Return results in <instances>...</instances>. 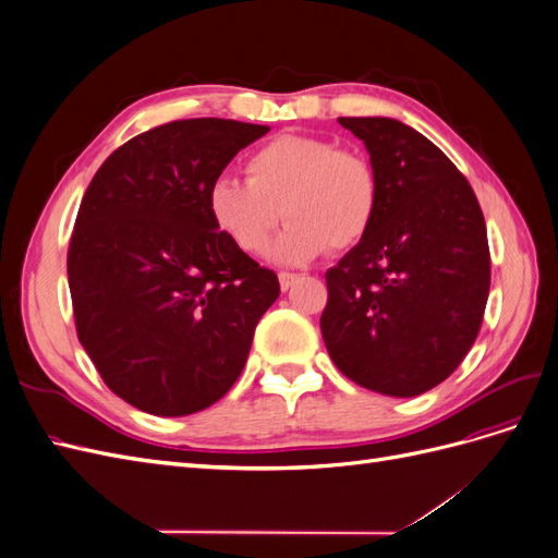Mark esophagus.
<instances>
[{"mask_svg": "<svg viewBox=\"0 0 558 558\" xmlns=\"http://www.w3.org/2000/svg\"><path fill=\"white\" fill-rule=\"evenodd\" d=\"M300 281V275H293V272H279V286L281 291L286 293L289 289H293V283Z\"/></svg>", "mask_w": 558, "mask_h": 558, "instance_id": "esophagus-1", "label": "esophagus"}]
</instances>
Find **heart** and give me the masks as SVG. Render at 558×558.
Listing matches in <instances>:
<instances>
[{
	"label": "heart",
	"instance_id": "b5f03b06",
	"mask_svg": "<svg viewBox=\"0 0 558 558\" xmlns=\"http://www.w3.org/2000/svg\"><path fill=\"white\" fill-rule=\"evenodd\" d=\"M248 181L218 177L207 209L216 230L244 253L267 246L286 221L269 258L283 265L314 260L326 248L347 251L373 228L379 177L361 150L286 132L258 146L246 160Z\"/></svg>",
	"mask_w": 558,
	"mask_h": 558
}]
</instances>
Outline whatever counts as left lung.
Wrapping results in <instances>:
<instances>
[{
    "instance_id": "left-lung-1",
    "label": "left lung",
    "mask_w": 558,
    "mask_h": 558,
    "mask_svg": "<svg viewBox=\"0 0 558 558\" xmlns=\"http://www.w3.org/2000/svg\"><path fill=\"white\" fill-rule=\"evenodd\" d=\"M379 177L373 228L326 272L320 335L351 381L393 398L430 391L475 344L492 283L468 179L396 118H337Z\"/></svg>"
}]
</instances>
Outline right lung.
I'll list each match as a JSON object with an SVG mask.
<instances>
[{
    "label": "right lung",
    "instance_id": "add662e5",
    "mask_svg": "<svg viewBox=\"0 0 558 558\" xmlns=\"http://www.w3.org/2000/svg\"><path fill=\"white\" fill-rule=\"evenodd\" d=\"M267 125L174 121L116 148L66 253L78 340L111 391L156 416L221 400L279 279L216 230L207 193Z\"/></svg>",
    "mask_w": 558,
    "mask_h": 558
}]
</instances>
